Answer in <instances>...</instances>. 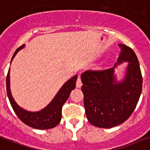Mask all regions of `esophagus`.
I'll return each instance as SVG.
<instances>
[{
	"instance_id": "34e87169",
	"label": "esophagus",
	"mask_w": 150,
	"mask_h": 150,
	"mask_svg": "<svg viewBox=\"0 0 150 150\" xmlns=\"http://www.w3.org/2000/svg\"><path fill=\"white\" fill-rule=\"evenodd\" d=\"M76 87H78V88H81V86H82V82H81V76H78V78L76 80Z\"/></svg>"
}]
</instances>
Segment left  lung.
Returning <instances> with one entry per match:
<instances>
[{"mask_svg":"<svg viewBox=\"0 0 150 150\" xmlns=\"http://www.w3.org/2000/svg\"><path fill=\"white\" fill-rule=\"evenodd\" d=\"M121 52L114 67L87 70L81 74L83 104L87 120L99 128L122 124L136 108L142 92V76L137 56L131 48L118 44ZM128 62L126 76L117 81L114 68Z\"/></svg>","mask_w":150,"mask_h":150,"instance_id":"8db88e82","label":"left lung"}]
</instances>
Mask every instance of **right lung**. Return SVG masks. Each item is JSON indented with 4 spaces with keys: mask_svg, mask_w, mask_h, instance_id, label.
<instances>
[{
    "mask_svg": "<svg viewBox=\"0 0 150 150\" xmlns=\"http://www.w3.org/2000/svg\"><path fill=\"white\" fill-rule=\"evenodd\" d=\"M25 45L24 44L17 49L13 55L11 61L19 50L23 49ZM9 74H10V68H9L7 78H6L7 94H8V99H9L13 110L22 122L36 129H52L60 122L61 118H62V107L69 98L70 92L76 87V81L77 79L76 75L73 76L71 79H69V81H67L63 85V87H61L60 90L55 96V98L46 107L42 109L41 111L32 112V111H28L25 109L21 108L14 101L11 93Z\"/></svg>",
    "mask_w": 150,
    "mask_h": 150,
    "instance_id": "right-lung-1",
    "label": "right lung"
}]
</instances>
